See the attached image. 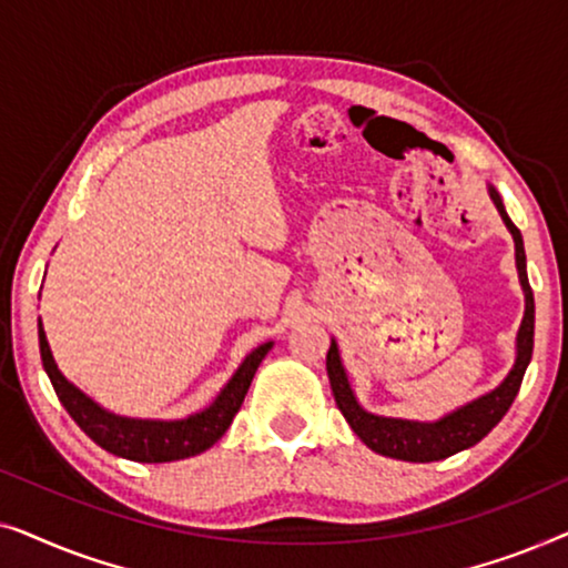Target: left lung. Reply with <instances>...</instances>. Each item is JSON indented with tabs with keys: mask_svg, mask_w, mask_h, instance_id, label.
<instances>
[{
	"mask_svg": "<svg viewBox=\"0 0 568 568\" xmlns=\"http://www.w3.org/2000/svg\"><path fill=\"white\" fill-rule=\"evenodd\" d=\"M488 196H491L496 212H499L501 222L507 224L511 240H515L517 276H519V286H523L525 292V315H523V323H519L517 341H515V364H511L507 377H504L494 390L463 403V406H457L445 416L434 418V422H414V418L377 416V414H369V410H364L362 403L356 400L352 383H348L336 338H331L328 356H325V369H328L333 398H336V406L341 408V414H344L356 437H359L372 453L393 457V460H406V463L445 460V457L460 453V449L478 445V442L501 422L504 414H507L511 406V400L517 398L525 369L532 359L535 300H532L530 282H527V258H525L523 235H519L515 222L509 220L499 191H496L494 185H488Z\"/></svg>",
	"mask_w": 568,
	"mask_h": 568,
	"instance_id": "8db88e82",
	"label": "left lung"
}]
</instances>
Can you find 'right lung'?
I'll list each match as a JSON object with an SVG mask.
<instances>
[{"mask_svg": "<svg viewBox=\"0 0 568 568\" xmlns=\"http://www.w3.org/2000/svg\"><path fill=\"white\" fill-rule=\"evenodd\" d=\"M38 346H41L43 369L59 395L61 406L67 408V414L74 418L77 426L95 445L134 463H173L183 460V457L201 455L216 439H222V434L230 429L232 418L243 406L255 369H258L263 356L271 352L274 341L255 346L240 362V367L227 379V385L216 393V398L206 408L183 418H131L113 414V410L100 406V403L92 400L90 395H84L80 387L61 375L41 321H38Z\"/></svg>", "mask_w": 568, "mask_h": 568, "instance_id": "add662e5", "label": "right lung"}]
</instances>
